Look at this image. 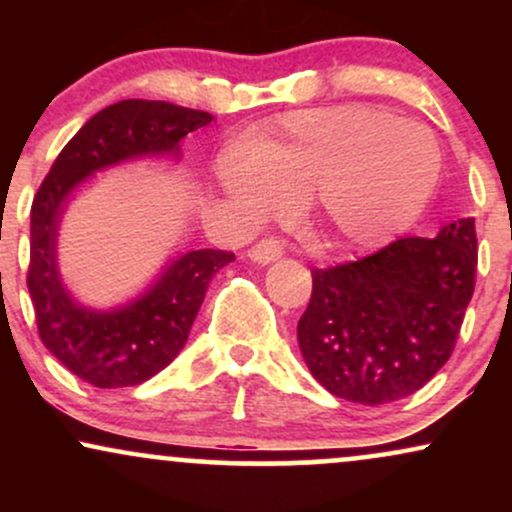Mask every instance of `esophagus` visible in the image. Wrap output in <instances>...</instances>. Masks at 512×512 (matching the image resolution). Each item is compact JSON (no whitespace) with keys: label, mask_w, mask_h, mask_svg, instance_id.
Here are the masks:
<instances>
[{"label":"esophagus","mask_w":512,"mask_h":512,"mask_svg":"<svg viewBox=\"0 0 512 512\" xmlns=\"http://www.w3.org/2000/svg\"><path fill=\"white\" fill-rule=\"evenodd\" d=\"M281 255H284V245H281L279 240H274V238H264L248 250L250 260L255 264H262V267H264V264L276 262Z\"/></svg>","instance_id":"1"}]
</instances>
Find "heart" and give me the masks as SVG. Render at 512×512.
I'll list each match as a JSON object with an SVG mask.
<instances>
[{
    "instance_id": "heart-1",
    "label": "heart",
    "mask_w": 512,
    "mask_h": 512,
    "mask_svg": "<svg viewBox=\"0 0 512 512\" xmlns=\"http://www.w3.org/2000/svg\"><path fill=\"white\" fill-rule=\"evenodd\" d=\"M440 178V149L426 125L378 108L298 110L231 146L216 163L221 192L250 216L305 197L327 236L370 250L404 233Z\"/></svg>"
}]
</instances>
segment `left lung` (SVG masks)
Masks as SVG:
<instances>
[{
    "label": "left lung",
    "instance_id": "1",
    "mask_svg": "<svg viewBox=\"0 0 512 512\" xmlns=\"http://www.w3.org/2000/svg\"><path fill=\"white\" fill-rule=\"evenodd\" d=\"M474 219L436 238H399L375 255L315 269L298 320V346L313 378L346 402H397L448 363L474 293Z\"/></svg>",
    "mask_w": 512,
    "mask_h": 512
}]
</instances>
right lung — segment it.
<instances>
[{
	"mask_svg": "<svg viewBox=\"0 0 512 512\" xmlns=\"http://www.w3.org/2000/svg\"><path fill=\"white\" fill-rule=\"evenodd\" d=\"M214 120L204 110L163 101H120L96 113L52 163L31 207V293L38 334L64 368L93 387L142 385L180 354L207 296L209 281L236 260L226 250L173 257L142 293L115 308H91L64 286L57 236L69 202L101 170L175 158L180 142Z\"/></svg>",
	"mask_w": 512,
	"mask_h": 512,
	"instance_id": "1",
	"label": "right lung"
}]
</instances>
